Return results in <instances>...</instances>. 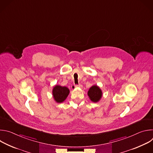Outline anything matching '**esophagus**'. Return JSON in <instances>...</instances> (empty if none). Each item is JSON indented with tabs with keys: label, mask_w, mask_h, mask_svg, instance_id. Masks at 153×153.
<instances>
[{
	"label": "esophagus",
	"mask_w": 153,
	"mask_h": 153,
	"mask_svg": "<svg viewBox=\"0 0 153 153\" xmlns=\"http://www.w3.org/2000/svg\"><path fill=\"white\" fill-rule=\"evenodd\" d=\"M76 87H79V88H82V85L81 84H79V85H76Z\"/></svg>",
	"instance_id": "34e87169"
}]
</instances>
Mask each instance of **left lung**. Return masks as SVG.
I'll return each instance as SVG.
<instances>
[{"instance_id": "8db88e82", "label": "left lung", "mask_w": 153, "mask_h": 153, "mask_svg": "<svg viewBox=\"0 0 153 153\" xmlns=\"http://www.w3.org/2000/svg\"><path fill=\"white\" fill-rule=\"evenodd\" d=\"M88 96L92 102H97L102 98V92L98 86L93 85L89 89Z\"/></svg>"}]
</instances>
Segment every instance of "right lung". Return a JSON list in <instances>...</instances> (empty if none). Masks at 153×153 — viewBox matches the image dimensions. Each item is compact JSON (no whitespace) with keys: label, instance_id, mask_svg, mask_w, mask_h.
Returning a JSON list of instances; mask_svg holds the SVG:
<instances>
[{"label":"right lung","instance_id":"obj_1","mask_svg":"<svg viewBox=\"0 0 153 153\" xmlns=\"http://www.w3.org/2000/svg\"><path fill=\"white\" fill-rule=\"evenodd\" d=\"M70 93L69 89L66 86L56 85L53 89V96L57 103H62L67 99Z\"/></svg>","mask_w":153,"mask_h":153}]
</instances>
